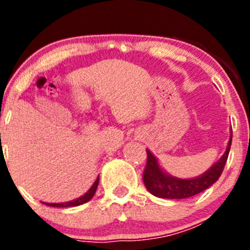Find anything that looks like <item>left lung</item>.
<instances>
[{
    "label": "left lung",
    "instance_id": "8db88e82",
    "mask_svg": "<svg viewBox=\"0 0 250 250\" xmlns=\"http://www.w3.org/2000/svg\"><path fill=\"white\" fill-rule=\"evenodd\" d=\"M231 143H232V128H231L228 147H226V151L221 156L220 160L216 161L203 174L191 179L175 178V176L165 172L161 168L155 155L148 148H146L147 163H146V168L144 170L143 176L146 188L156 197L170 198V200H183V198L192 197L197 193H201L220 178L226 161H228Z\"/></svg>",
    "mask_w": 250,
    "mask_h": 250
}]
</instances>
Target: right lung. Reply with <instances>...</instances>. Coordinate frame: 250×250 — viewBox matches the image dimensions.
I'll return each instance as SVG.
<instances>
[{"label":"right lung","instance_id":"obj_1","mask_svg":"<svg viewBox=\"0 0 250 250\" xmlns=\"http://www.w3.org/2000/svg\"><path fill=\"white\" fill-rule=\"evenodd\" d=\"M98 184H99V178H97V180L94 181V184L92 185V188L87 191L83 196L76 198L74 201H69V202H64V203H44L46 206H50V207H76V206H81L83 203H87L88 201H90L93 198V196L95 195V191L98 188Z\"/></svg>","mask_w":250,"mask_h":250}]
</instances>
